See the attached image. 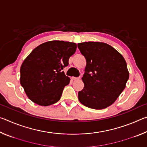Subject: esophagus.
Listing matches in <instances>:
<instances>
[{
  "label": "esophagus",
  "instance_id": "obj_1",
  "mask_svg": "<svg viewBox=\"0 0 147 147\" xmlns=\"http://www.w3.org/2000/svg\"><path fill=\"white\" fill-rule=\"evenodd\" d=\"M72 79H73V80H79V79H80V77H79V78H76V77H73V78H72Z\"/></svg>",
  "mask_w": 147,
  "mask_h": 147
}]
</instances>
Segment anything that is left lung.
Returning a JSON list of instances; mask_svg holds the SVG:
<instances>
[{"label": "left lung", "mask_w": 147, "mask_h": 147, "mask_svg": "<svg viewBox=\"0 0 147 147\" xmlns=\"http://www.w3.org/2000/svg\"><path fill=\"white\" fill-rule=\"evenodd\" d=\"M78 47L86 59L84 84L78 92V99L86 107L104 109L115 102L126 88L129 78L123 56L108 44L89 41Z\"/></svg>", "instance_id": "1"}]
</instances>
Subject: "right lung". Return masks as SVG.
I'll return each instance as SVG.
<instances>
[{
    "instance_id": "add662e5",
    "label": "right lung",
    "mask_w": 147,
    "mask_h": 147,
    "mask_svg": "<svg viewBox=\"0 0 147 147\" xmlns=\"http://www.w3.org/2000/svg\"><path fill=\"white\" fill-rule=\"evenodd\" d=\"M76 44L51 41L39 45L21 65L20 83L30 100L39 106L59 101L70 78L62 71L76 50Z\"/></svg>"
}]
</instances>
